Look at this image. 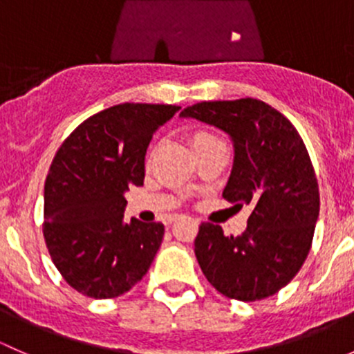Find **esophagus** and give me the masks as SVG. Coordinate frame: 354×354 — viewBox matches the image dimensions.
<instances>
[{
    "label": "esophagus",
    "mask_w": 354,
    "mask_h": 354,
    "mask_svg": "<svg viewBox=\"0 0 354 354\" xmlns=\"http://www.w3.org/2000/svg\"><path fill=\"white\" fill-rule=\"evenodd\" d=\"M176 219H178V216H171L169 219H167V224H173Z\"/></svg>",
    "instance_id": "1"
}]
</instances>
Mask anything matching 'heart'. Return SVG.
<instances>
[{
  "mask_svg": "<svg viewBox=\"0 0 354 354\" xmlns=\"http://www.w3.org/2000/svg\"><path fill=\"white\" fill-rule=\"evenodd\" d=\"M216 142L221 140L217 137H214V135L207 133V131H195V133L192 135V145L195 147V151H200V149L205 147V145L216 144Z\"/></svg>",
  "mask_w": 354,
  "mask_h": 354,
  "instance_id": "1",
  "label": "heart"
}]
</instances>
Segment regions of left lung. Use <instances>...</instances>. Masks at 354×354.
Here are the masks:
<instances>
[{"label":"left lung","instance_id":"obj_1","mask_svg":"<svg viewBox=\"0 0 354 354\" xmlns=\"http://www.w3.org/2000/svg\"><path fill=\"white\" fill-rule=\"evenodd\" d=\"M180 116L230 135L234 162L223 197L252 207L240 236L200 224L195 257L203 276L240 301L276 295L301 269L319 219V183L301 137L279 111L252 97L197 102Z\"/></svg>","mask_w":354,"mask_h":354}]
</instances>
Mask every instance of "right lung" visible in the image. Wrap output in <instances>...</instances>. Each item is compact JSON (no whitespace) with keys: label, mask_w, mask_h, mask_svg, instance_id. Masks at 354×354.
I'll use <instances>...</instances> for the list:
<instances>
[{"label":"right lung","mask_w":354,"mask_h":354,"mask_svg":"<svg viewBox=\"0 0 354 354\" xmlns=\"http://www.w3.org/2000/svg\"><path fill=\"white\" fill-rule=\"evenodd\" d=\"M171 104L113 106L63 142L44 185V233L56 269L95 299L130 291L147 274L164 236L160 223H124V192L144 185L145 152Z\"/></svg>","instance_id":"obj_1"}]
</instances>
